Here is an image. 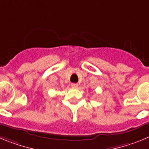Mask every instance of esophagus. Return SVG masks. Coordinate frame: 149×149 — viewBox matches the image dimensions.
<instances>
[{
    "label": "esophagus",
    "instance_id": "obj_1",
    "mask_svg": "<svg viewBox=\"0 0 149 149\" xmlns=\"http://www.w3.org/2000/svg\"><path fill=\"white\" fill-rule=\"evenodd\" d=\"M71 86H72V88H77V86H78V84H72V85H71Z\"/></svg>",
    "mask_w": 149,
    "mask_h": 149
}]
</instances>
